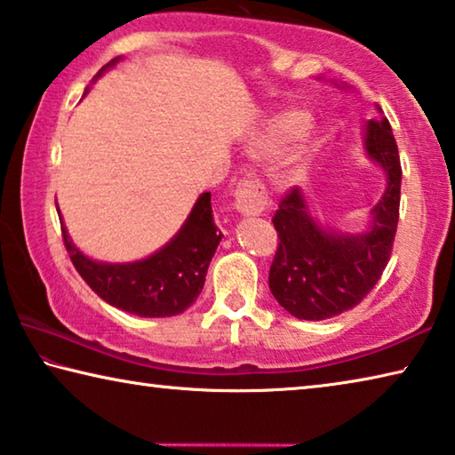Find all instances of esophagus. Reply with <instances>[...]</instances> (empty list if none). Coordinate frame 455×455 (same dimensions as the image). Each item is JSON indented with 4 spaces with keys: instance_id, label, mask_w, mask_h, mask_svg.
I'll return each instance as SVG.
<instances>
[{
    "instance_id": "obj_1",
    "label": "esophagus",
    "mask_w": 455,
    "mask_h": 455,
    "mask_svg": "<svg viewBox=\"0 0 455 455\" xmlns=\"http://www.w3.org/2000/svg\"><path fill=\"white\" fill-rule=\"evenodd\" d=\"M235 204L243 217H260L267 206V195L263 187L255 180H243L238 184Z\"/></svg>"
}]
</instances>
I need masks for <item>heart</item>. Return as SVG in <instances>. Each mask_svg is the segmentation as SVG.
<instances>
[{
  "label": "heart",
  "mask_w": 455,
  "mask_h": 455,
  "mask_svg": "<svg viewBox=\"0 0 455 455\" xmlns=\"http://www.w3.org/2000/svg\"><path fill=\"white\" fill-rule=\"evenodd\" d=\"M309 122V114L299 108L276 112L246 136L244 152L252 158H267L279 154L291 144L281 164L279 179L284 184L301 180L309 172L321 150V136L315 130L307 128Z\"/></svg>",
  "instance_id": "heart-1"
}]
</instances>
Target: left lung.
I'll use <instances>...</instances> for the list:
<instances>
[{
  "label": "left lung",
  "instance_id": "1",
  "mask_svg": "<svg viewBox=\"0 0 455 455\" xmlns=\"http://www.w3.org/2000/svg\"><path fill=\"white\" fill-rule=\"evenodd\" d=\"M347 90V84H337ZM379 120L363 126V152L385 174V190L369 211L367 225L343 233L313 217L301 188L281 200L273 225L279 249L268 273V287L284 311L305 321H323L355 307L387 267L399 220L402 164L394 132L381 108Z\"/></svg>",
  "mask_w": 455,
  "mask_h": 455
}]
</instances>
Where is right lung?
I'll use <instances>...</instances> for the list:
<instances>
[{
    "mask_svg": "<svg viewBox=\"0 0 455 455\" xmlns=\"http://www.w3.org/2000/svg\"><path fill=\"white\" fill-rule=\"evenodd\" d=\"M120 60L122 56L108 61L92 84L112 70ZM88 90L90 86L84 96ZM58 214L61 235L76 271L100 299L138 317H174L187 311L203 291L206 271L222 241L219 227L212 220L211 192H203L196 198L184 225L171 241L152 255L132 263H104L84 255L68 235L60 211Z\"/></svg>",
    "mask_w": 455,
    "mask_h": 455,
    "instance_id": "1",
    "label": "right lung"
}]
</instances>
